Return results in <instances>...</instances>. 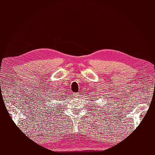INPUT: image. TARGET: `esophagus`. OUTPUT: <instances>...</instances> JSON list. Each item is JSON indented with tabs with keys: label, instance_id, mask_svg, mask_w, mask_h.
I'll use <instances>...</instances> for the list:
<instances>
[{
	"label": "esophagus",
	"instance_id": "1",
	"mask_svg": "<svg viewBox=\"0 0 155 155\" xmlns=\"http://www.w3.org/2000/svg\"><path fill=\"white\" fill-rule=\"evenodd\" d=\"M74 95H75V97H78L80 96V93H75V94H74Z\"/></svg>",
	"mask_w": 155,
	"mask_h": 155
}]
</instances>
